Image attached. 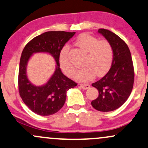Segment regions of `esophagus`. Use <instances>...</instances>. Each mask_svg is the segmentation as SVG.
I'll return each instance as SVG.
<instances>
[{
  "mask_svg": "<svg viewBox=\"0 0 148 148\" xmlns=\"http://www.w3.org/2000/svg\"><path fill=\"white\" fill-rule=\"evenodd\" d=\"M79 86H81V88H82L83 89H87L90 87V85L88 84H79Z\"/></svg>",
  "mask_w": 148,
  "mask_h": 148,
  "instance_id": "obj_1",
  "label": "esophagus"
}]
</instances>
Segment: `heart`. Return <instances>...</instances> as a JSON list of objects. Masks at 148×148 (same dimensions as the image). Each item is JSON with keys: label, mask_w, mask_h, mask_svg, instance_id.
Instances as JSON below:
<instances>
[{"label": "heart", "mask_w": 148, "mask_h": 148, "mask_svg": "<svg viewBox=\"0 0 148 148\" xmlns=\"http://www.w3.org/2000/svg\"><path fill=\"white\" fill-rule=\"evenodd\" d=\"M76 46L86 52L82 69L76 73L75 78L86 82L91 80L95 75L100 77L109 70L114 60V50L111 43L107 40H99L90 34H82L75 41ZM69 47L64 46L59 55V63L63 72L72 77L75 69L69 57Z\"/></svg>", "instance_id": "b5f03b06"}]
</instances>
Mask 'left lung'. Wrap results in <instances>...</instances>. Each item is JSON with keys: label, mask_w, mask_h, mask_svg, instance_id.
<instances>
[{"label": "left lung", "mask_w": 148, "mask_h": 148, "mask_svg": "<svg viewBox=\"0 0 148 148\" xmlns=\"http://www.w3.org/2000/svg\"><path fill=\"white\" fill-rule=\"evenodd\" d=\"M98 32L112 45L114 60L108 73L92 84L98 90L99 95L91 102V105L100 112H112L121 107L131 94L134 70L131 53L126 43L108 29H99Z\"/></svg>", "instance_id": "1"}]
</instances>
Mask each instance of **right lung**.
I'll return each instance as SVG.
<instances>
[{
	"instance_id": "right-lung-1",
	"label": "right lung",
	"mask_w": 148,
	"mask_h": 148,
	"mask_svg": "<svg viewBox=\"0 0 148 148\" xmlns=\"http://www.w3.org/2000/svg\"><path fill=\"white\" fill-rule=\"evenodd\" d=\"M75 32L49 31L33 38L23 50L19 64L18 91L26 106L40 116H50L61 109L65 103L66 92L77 86V83L62 73L59 55L65 43ZM47 52L51 54L57 64L55 73L46 85L37 87L29 81L26 68L29 59L34 53Z\"/></svg>"
}]
</instances>
